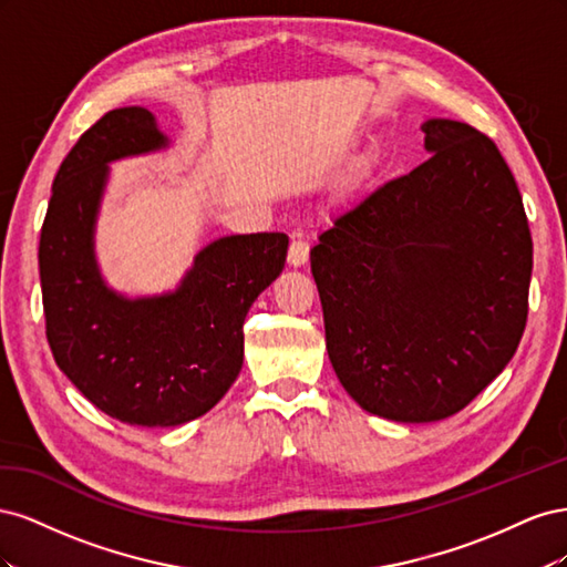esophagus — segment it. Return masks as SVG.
<instances>
[{"label": "esophagus", "instance_id": "obj_1", "mask_svg": "<svg viewBox=\"0 0 567 567\" xmlns=\"http://www.w3.org/2000/svg\"><path fill=\"white\" fill-rule=\"evenodd\" d=\"M307 257H310V244H307L305 238H293L288 248V265L302 267L307 262Z\"/></svg>", "mask_w": 567, "mask_h": 567}]
</instances>
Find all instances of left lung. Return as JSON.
I'll use <instances>...</instances> for the list:
<instances>
[{
  "instance_id": "obj_1",
  "label": "left lung",
  "mask_w": 567,
  "mask_h": 567,
  "mask_svg": "<svg viewBox=\"0 0 567 567\" xmlns=\"http://www.w3.org/2000/svg\"><path fill=\"white\" fill-rule=\"evenodd\" d=\"M431 158L336 217L310 252L326 350L350 398L400 423L468 406L516 354L532 236L487 134L423 123Z\"/></svg>"
}]
</instances>
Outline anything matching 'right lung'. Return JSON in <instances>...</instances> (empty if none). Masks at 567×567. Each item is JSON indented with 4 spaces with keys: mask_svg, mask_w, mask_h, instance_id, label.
<instances>
[{
    "mask_svg": "<svg viewBox=\"0 0 567 567\" xmlns=\"http://www.w3.org/2000/svg\"><path fill=\"white\" fill-rule=\"evenodd\" d=\"M167 146L142 106L109 111L63 158L40 234L47 340L59 369L104 414L146 427L194 421L225 398L244 367V321L279 277L288 236L217 238L175 293L111 290L94 260L109 163Z\"/></svg>",
    "mask_w": 567,
    "mask_h": 567,
    "instance_id": "1",
    "label": "right lung"
}]
</instances>
